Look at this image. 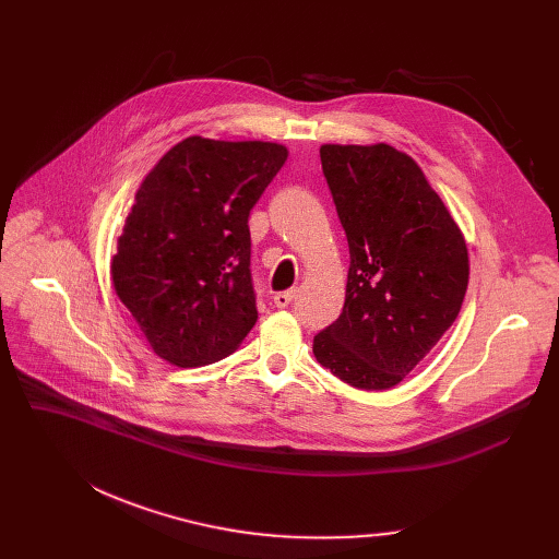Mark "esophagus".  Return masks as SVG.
Returning <instances> with one entry per match:
<instances>
[{
    "label": "esophagus",
    "instance_id": "esophagus-1",
    "mask_svg": "<svg viewBox=\"0 0 559 559\" xmlns=\"http://www.w3.org/2000/svg\"><path fill=\"white\" fill-rule=\"evenodd\" d=\"M295 297H297V289H285L274 297V304L276 308H287L292 301H295Z\"/></svg>",
    "mask_w": 559,
    "mask_h": 559
}]
</instances>
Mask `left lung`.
<instances>
[{
    "mask_svg": "<svg viewBox=\"0 0 559 559\" xmlns=\"http://www.w3.org/2000/svg\"><path fill=\"white\" fill-rule=\"evenodd\" d=\"M319 156L350 264L342 314L314 335L312 354L348 385L390 390L455 321L466 245L407 154L380 142L321 144Z\"/></svg>",
    "mask_w": 559,
    "mask_h": 559,
    "instance_id": "left-lung-1",
    "label": "left lung"
}]
</instances>
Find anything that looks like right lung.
I'll list each match as a JSON object with an SVG mask.
<instances>
[{
    "mask_svg": "<svg viewBox=\"0 0 559 559\" xmlns=\"http://www.w3.org/2000/svg\"><path fill=\"white\" fill-rule=\"evenodd\" d=\"M285 160L276 142L192 135L144 176L110 276L163 360L217 362L253 329L249 213Z\"/></svg>",
    "mask_w": 559,
    "mask_h": 559,
    "instance_id": "right-lung-1",
    "label": "right lung"
}]
</instances>
